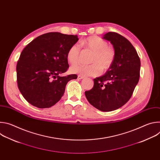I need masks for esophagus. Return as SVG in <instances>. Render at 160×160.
Here are the masks:
<instances>
[{
	"label": "esophagus",
	"instance_id": "esophagus-1",
	"mask_svg": "<svg viewBox=\"0 0 160 160\" xmlns=\"http://www.w3.org/2000/svg\"><path fill=\"white\" fill-rule=\"evenodd\" d=\"M83 78H84V77H83V76H82V75H78V79L81 80V79H83Z\"/></svg>",
	"mask_w": 160,
	"mask_h": 160
}]
</instances>
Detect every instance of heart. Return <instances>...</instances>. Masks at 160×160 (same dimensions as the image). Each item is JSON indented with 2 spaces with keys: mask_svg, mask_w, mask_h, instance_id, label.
Returning a JSON list of instances; mask_svg holds the SVG:
<instances>
[{
  "mask_svg": "<svg viewBox=\"0 0 160 160\" xmlns=\"http://www.w3.org/2000/svg\"><path fill=\"white\" fill-rule=\"evenodd\" d=\"M80 46L93 52L91 57V64H77L70 68V72L83 76H97L101 71H108L115 61L116 52L108 42L98 36H91L80 42ZM80 52V47L73 44L67 52V59L71 64L78 61Z\"/></svg>",
  "mask_w": 160,
  "mask_h": 160,
  "instance_id": "1",
  "label": "heart"
}]
</instances>
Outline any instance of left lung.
<instances>
[{
  "mask_svg": "<svg viewBox=\"0 0 160 160\" xmlns=\"http://www.w3.org/2000/svg\"><path fill=\"white\" fill-rule=\"evenodd\" d=\"M103 38L113 45L115 61L104 75L94 79L93 88L85 94L98 109L111 111L123 106L132 96L139 80L141 61L132 44L122 35L108 32Z\"/></svg>",
  "mask_w": 160,
  "mask_h": 160,
  "instance_id": "obj_1",
  "label": "left lung"
}]
</instances>
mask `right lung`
<instances>
[{
    "mask_svg": "<svg viewBox=\"0 0 160 160\" xmlns=\"http://www.w3.org/2000/svg\"><path fill=\"white\" fill-rule=\"evenodd\" d=\"M77 35L50 32L38 36L22 50L16 65L20 92L38 108L54 106L62 98L67 83L75 74L60 77L69 68L67 52Z\"/></svg>",
    "mask_w": 160,
    "mask_h": 160,
    "instance_id": "1",
    "label": "right lung"
}]
</instances>
